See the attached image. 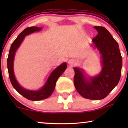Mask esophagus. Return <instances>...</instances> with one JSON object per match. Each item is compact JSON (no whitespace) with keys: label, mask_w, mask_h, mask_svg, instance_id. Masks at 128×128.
Here are the masks:
<instances>
[{"label":"esophagus","mask_w":128,"mask_h":128,"mask_svg":"<svg viewBox=\"0 0 128 128\" xmlns=\"http://www.w3.org/2000/svg\"><path fill=\"white\" fill-rule=\"evenodd\" d=\"M68 64H69L70 65H73V64H75V62L73 59H70V60L68 61Z\"/></svg>","instance_id":"obj_1"}]
</instances>
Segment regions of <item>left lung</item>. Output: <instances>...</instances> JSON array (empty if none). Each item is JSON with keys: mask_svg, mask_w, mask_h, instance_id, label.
I'll use <instances>...</instances> for the list:
<instances>
[{"mask_svg": "<svg viewBox=\"0 0 128 128\" xmlns=\"http://www.w3.org/2000/svg\"><path fill=\"white\" fill-rule=\"evenodd\" d=\"M98 34L92 41L101 55L102 69L97 76H86L81 68H74L75 88L82 97L101 100L107 96L120 80L122 59L119 45L106 28L94 26Z\"/></svg>", "mask_w": 128, "mask_h": 128, "instance_id": "obj_1", "label": "left lung"}]
</instances>
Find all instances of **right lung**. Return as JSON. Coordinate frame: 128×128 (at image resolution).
<instances>
[{
	"label": "right lung",
	"instance_id": "1",
	"mask_svg": "<svg viewBox=\"0 0 128 128\" xmlns=\"http://www.w3.org/2000/svg\"><path fill=\"white\" fill-rule=\"evenodd\" d=\"M42 28V27H31L26 28L25 30H24L12 43L11 46H10L9 52H8V76H9L12 86L18 93H20L21 95H22L27 99L31 101H40L47 98L50 97L54 92L58 79L67 68V64L66 62L63 63L59 66H58L50 73L44 85L38 90H27V89H26L21 86L20 84L17 82L13 69L14 59L16 52L18 47L20 46L21 44L22 43L26 36L34 33L36 31L38 32V31H41Z\"/></svg>",
	"mask_w": 128,
	"mask_h": 128
}]
</instances>
